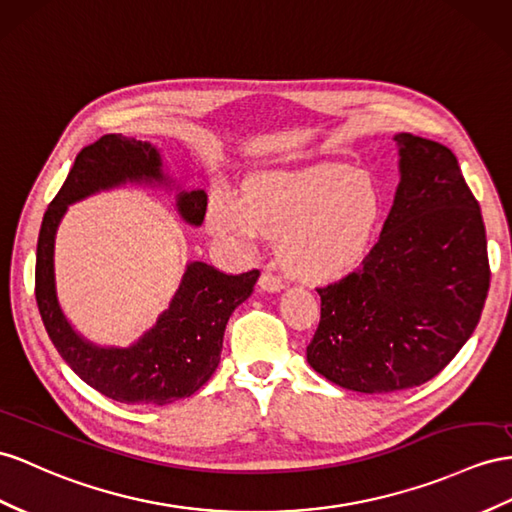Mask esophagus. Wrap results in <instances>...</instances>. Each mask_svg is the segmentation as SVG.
Here are the masks:
<instances>
[{"label": "esophagus", "instance_id": "esophagus-1", "mask_svg": "<svg viewBox=\"0 0 512 512\" xmlns=\"http://www.w3.org/2000/svg\"><path fill=\"white\" fill-rule=\"evenodd\" d=\"M259 287H261V290H264V292L277 294V292L283 290V281H281V277H277V274H274V272L266 270V272L259 277Z\"/></svg>", "mask_w": 512, "mask_h": 512}]
</instances>
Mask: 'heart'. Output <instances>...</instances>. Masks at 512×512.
Instances as JSON below:
<instances>
[{
    "instance_id": "b5f03b06",
    "label": "heart",
    "mask_w": 512,
    "mask_h": 512,
    "mask_svg": "<svg viewBox=\"0 0 512 512\" xmlns=\"http://www.w3.org/2000/svg\"><path fill=\"white\" fill-rule=\"evenodd\" d=\"M383 201L370 177L344 166L266 170L246 194L220 190L207 207L218 240L248 251L259 235L279 238V259L294 279L346 277L368 255Z\"/></svg>"
}]
</instances>
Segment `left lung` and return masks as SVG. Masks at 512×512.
<instances>
[{"mask_svg":"<svg viewBox=\"0 0 512 512\" xmlns=\"http://www.w3.org/2000/svg\"><path fill=\"white\" fill-rule=\"evenodd\" d=\"M400 183L363 266L318 287L322 313L307 361L326 381L391 393L437 376L465 346L489 292L487 235L456 155L393 136Z\"/></svg>","mask_w":512,"mask_h":512,"instance_id":"1","label":"left lung"}]
</instances>
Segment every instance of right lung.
<instances>
[{
    "instance_id": "add662e5",
    "label": "right lung",
    "mask_w": 512,
    "mask_h": 512,
    "mask_svg": "<svg viewBox=\"0 0 512 512\" xmlns=\"http://www.w3.org/2000/svg\"><path fill=\"white\" fill-rule=\"evenodd\" d=\"M173 186L162 155L151 142L106 134L75 157L67 181L47 207L36 246V303L60 357L86 385L123 404L164 406L199 391L220 363L222 337L235 307L253 294L259 270L225 274L205 261H190L177 292L151 329L127 348L97 346L73 329L56 292V233L69 205L101 190ZM181 220L199 227L205 190H179Z\"/></svg>"
}]
</instances>
